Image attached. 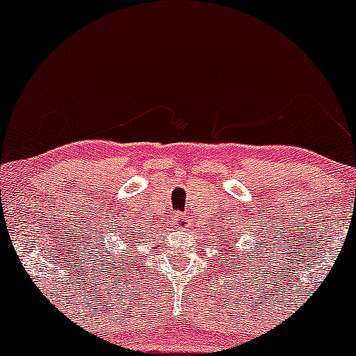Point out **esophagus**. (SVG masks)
<instances>
[{"label":"esophagus","mask_w":356,"mask_h":356,"mask_svg":"<svg viewBox=\"0 0 356 356\" xmlns=\"http://www.w3.org/2000/svg\"><path fill=\"white\" fill-rule=\"evenodd\" d=\"M172 221H174V225H177V226H184L187 222V214L175 213L174 216H172Z\"/></svg>","instance_id":"34e87169"}]
</instances>
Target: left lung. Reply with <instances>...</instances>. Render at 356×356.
Listing matches in <instances>:
<instances>
[{"instance_id": "8db88e82", "label": "left lung", "mask_w": 356, "mask_h": 356, "mask_svg": "<svg viewBox=\"0 0 356 356\" xmlns=\"http://www.w3.org/2000/svg\"><path fill=\"white\" fill-rule=\"evenodd\" d=\"M222 250H225V248H222ZM260 250H261V248H260ZM257 255H259V253H257ZM252 259H253V257H250V259H248V260H252Z\"/></svg>"}]
</instances>
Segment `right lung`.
Segmentation results:
<instances>
[{"label": "right lung", "instance_id": "add662e5", "mask_svg": "<svg viewBox=\"0 0 356 356\" xmlns=\"http://www.w3.org/2000/svg\"><path fill=\"white\" fill-rule=\"evenodd\" d=\"M136 235H138V233H136ZM128 236H130L131 238H128L127 236H123V238H127V243H130V247H131V243H134V238L135 236H134V233H128ZM138 241H140V238H138ZM104 252H109V250L104 247ZM108 257H111V260H109V261H111V264H113V267H116V268H118V270L121 268V272H124V268H127V267H131V261H130V264H125L123 268L120 267V264L124 263L123 261V257H118V260H116V261H115V257L108 255V253H106V259H108ZM103 259H104V257H103Z\"/></svg>", "mask_w": 356, "mask_h": 356}]
</instances>
